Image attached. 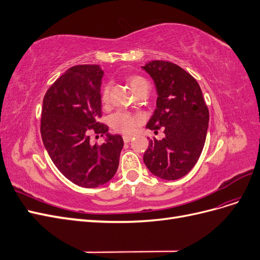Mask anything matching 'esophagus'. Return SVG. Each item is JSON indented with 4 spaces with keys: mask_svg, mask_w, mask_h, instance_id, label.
<instances>
[{
    "mask_svg": "<svg viewBox=\"0 0 260 260\" xmlns=\"http://www.w3.org/2000/svg\"><path fill=\"white\" fill-rule=\"evenodd\" d=\"M122 139H123V142H124V143H129L130 141L132 140V137H130V136H124Z\"/></svg>",
    "mask_w": 260,
    "mask_h": 260,
    "instance_id": "34e87169",
    "label": "esophagus"
}]
</instances>
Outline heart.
<instances>
[{
    "label": "heart",
    "instance_id": "1",
    "mask_svg": "<svg viewBox=\"0 0 260 260\" xmlns=\"http://www.w3.org/2000/svg\"><path fill=\"white\" fill-rule=\"evenodd\" d=\"M129 84L131 86V89L133 92H137L139 89L143 88L147 84V81L144 79L143 77L140 76H131L129 79ZM109 90H111V86L109 84H106L103 90H102L101 94V100L103 103H107L109 100ZM142 121V118H141L139 115L131 114L128 112H117L113 114L111 117H109V125H111L112 129L116 132H120V133H132L137 129L138 125Z\"/></svg>",
    "mask_w": 260,
    "mask_h": 260
}]
</instances>
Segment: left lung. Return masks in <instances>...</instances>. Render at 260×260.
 <instances>
[{"label":"left lung","instance_id":"8db88e82","mask_svg":"<svg viewBox=\"0 0 260 260\" xmlns=\"http://www.w3.org/2000/svg\"><path fill=\"white\" fill-rule=\"evenodd\" d=\"M154 80L156 109L146 128H164L165 138L149 140L143 160L164 180L185 176L198 162L205 144L209 112L200 85L184 69L170 61L152 60L142 67Z\"/></svg>","mask_w":260,"mask_h":260}]
</instances>
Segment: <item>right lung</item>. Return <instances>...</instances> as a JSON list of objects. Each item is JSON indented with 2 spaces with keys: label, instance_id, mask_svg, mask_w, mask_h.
I'll return each mask as SVG.
<instances>
[{
  "label": "right lung",
  "instance_id": "obj_1",
  "mask_svg": "<svg viewBox=\"0 0 260 260\" xmlns=\"http://www.w3.org/2000/svg\"><path fill=\"white\" fill-rule=\"evenodd\" d=\"M99 65L69 68L46 91L43 99L41 136L56 168L73 183L96 187L111 180L118 169L123 140L109 135L99 122L102 116ZM91 133L106 134L102 146H92Z\"/></svg>",
  "mask_w": 260,
  "mask_h": 260
}]
</instances>
